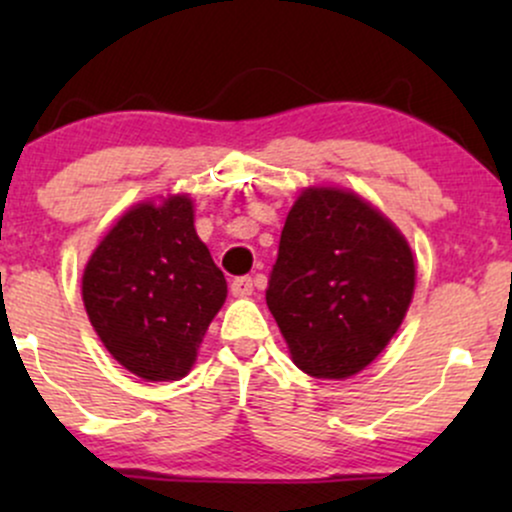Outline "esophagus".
Returning <instances> with one entry per match:
<instances>
[{
	"label": "esophagus",
	"mask_w": 512,
	"mask_h": 512,
	"mask_svg": "<svg viewBox=\"0 0 512 512\" xmlns=\"http://www.w3.org/2000/svg\"><path fill=\"white\" fill-rule=\"evenodd\" d=\"M252 289H255V284H252L250 276H238V279H233V284H231V293L236 298L252 296Z\"/></svg>",
	"instance_id": "1"
}]
</instances>
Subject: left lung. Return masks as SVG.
I'll list each match as a JSON object with an SVG mask.
<instances>
[{
    "label": "left lung",
    "instance_id": "obj_1",
    "mask_svg": "<svg viewBox=\"0 0 512 512\" xmlns=\"http://www.w3.org/2000/svg\"><path fill=\"white\" fill-rule=\"evenodd\" d=\"M414 279L395 223L354 192L308 187L286 216L267 305L303 373L344 380L395 337Z\"/></svg>",
    "mask_w": 512,
    "mask_h": 512
}]
</instances>
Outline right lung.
<instances>
[{
    "label": "right lung",
    "mask_w": 512,
    "mask_h": 512,
    "mask_svg": "<svg viewBox=\"0 0 512 512\" xmlns=\"http://www.w3.org/2000/svg\"><path fill=\"white\" fill-rule=\"evenodd\" d=\"M105 349L144 380L190 373L209 322L226 301V279L195 231L192 199L129 209L93 250L81 281Z\"/></svg>",
    "instance_id": "obj_1"
}]
</instances>
